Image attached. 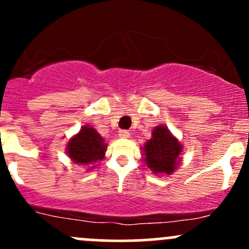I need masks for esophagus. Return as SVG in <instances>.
Returning a JSON list of instances; mask_svg holds the SVG:
<instances>
[{
	"instance_id": "esophagus-1",
	"label": "esophagus",
	"mask_w": 249,
	"mask_h": 249,
	"mask_svg": "<svg viewBox=\"0 0 249 249\" xmlns=\"http://www.w3.org/2000/svg\"><path fill=\"white\" fill-rule=\"evenodd\" d=\"M119 137H122V139H129V137H130L129 131H127V130H120Z\"/></svg>"
}]
</instances>
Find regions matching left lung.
Masks as SVG:
<instances>
[{"label":"left lung","mask_w":249,"mask_h":249,"mask_svg":"<svg viewBox=\"0 0 249 249\" xmlns=\"http://www.w3.org/2000/svg\"><path fill=\"white\" fill-rule=\"evenodd\" d=\"M144 162L155 175H171L180 162L182 144L164 125L154 127L152 139L142 148Z\"/></svg>","instance_id":"1"}]
</instances>
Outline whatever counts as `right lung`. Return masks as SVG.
I'll use <instances>...</instances> for the list:
<instances>
[{"label": "right lung", "mask_w": 249, "mask_h": 249, "mask_svg": "<svg viewBox=\"0 0 249 249\" xmlns=\"http://www.w3.org/2000/svg\"><path fill=\"white\" fill-rule=\"evenodd\" d=\"M107 144L101 135L94 127L84 125L77 135L70 139L66 153L76 164L94 169L92 165L104 159Z\"/></svg>", "instance_id": "1"}]
</instances>
